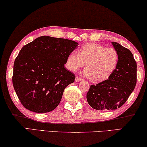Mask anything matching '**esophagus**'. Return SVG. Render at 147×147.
Segmentation results:
<instances>
[{"instance_id":"obj_1","label":"esophagus","mask_w":147,"mask_h":147,"mask_svg":"<svg viewBox=\"0 0 147 147\" xmlns=\"http://www.w3.org/2000/svg\"><path fill=\"white\" fill-rule=\"evenodd\" d=\"M76 81H81L83 80V78H81V77H79V76H76Z\"/></svg>"}]
</instances>
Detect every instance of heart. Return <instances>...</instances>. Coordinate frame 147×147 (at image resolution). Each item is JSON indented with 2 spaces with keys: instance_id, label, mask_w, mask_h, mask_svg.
Wrapping results in <instances>:
<instances>
[{
  "instance_id": "b5f03b06",
  "label": "heart",
  "mask_w": 147,
  "mask_h": 147,
  "mask_svg": "<svg viewBox=\"0 0 147 147\" xmlns=\"http://www.w3.org/2000/svg\"><path fill=\"white\" fill-rule=\"evenodd\" d=\"M119 62V54L113 47L90 43L83 45L79 53L73 51L68 55L66 67L69 70L76 71L85 66L83 71L87 78H92L95 82L104 81L109 78L116 69Z\"/></svg>"
}]
</instances>
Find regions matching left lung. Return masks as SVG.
<instances>
[{"label":"left lung","instance_id":"left-lung-1","mask_svg":"<svg viewBox=\"0 0 147 147\" xmlns=\"http://www.w3.org/2000/svg\"><path fill=\"white\" fill-rule=\"evenodd\" d=\"M119 54V62L109 79L90 85L86 100L93 109H117L123 105L133 92L137 83V63L128 49L112 42Z\"/></svg>","mask_w":147,"mask_h":147}]
</instances>
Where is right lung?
<instances>
[{
  "label": "right lung",
  "mask_w": 147,
  "mask_h": 147,
  "mask_svg": "<svg viewBox=\"0 0 147 147\" xmlns=\"http://www.w3.org/2000/svg\"><path fill=\"white\" fill-rule=\"evenodd\" d=\"M78 44L64 38L40 36L22 47L13 64V86L19 100L32 112H50L61 102L75 75L64 67Z\"/></svg>",
  "instance_id": "right-lung-1"
}]
</instances>
